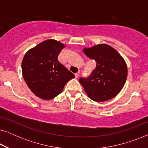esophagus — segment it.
Here are the masks:
<instances>
[{"mask_svg":"<svg viewBox=\"0 0 148 148\" xmlns=\"http://www.w3.org/2000/svg\"><path fill=\"white\" fill-rule=\"evenodd\" d=\"M79 73H80V71H79V72L75 74V78H77V77H78L79 75Z\"/></svg>","mask_w":148,"mask_h":148,"instance_id":"34e87169","label":"esophagus"}]
</instances>
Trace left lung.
<instances>
[{"instance_id": "left-lung-1", "label": "left lung", "mask_w": 148, "mask_h": 148, "mask_svg": "<svg viewBox=\"0 0 148 148\" xmlns=\"http://www.w3.org/2000/svg\"><path fill=\"white\" fill-rule=\"evenodd\" d=\"M96 62V67L88 79H79L88 96L96 102L110 100L121 92L127 77V66L123 56L112 46L99 44L83 49Z\"/></svg>"}]
</instances>
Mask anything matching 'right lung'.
I'll list each match as a JSON object with an SVG mask.
<instances>
[{
    "mask_svg": "<svg viewBox=\"0 0 148 148\" xmlns=\"http://www.w3.org/2000/svg\"><path fill=\"white\" fill-rule=\"evenodd\" d=\"M64 44L50 39L29 49L21 62L22 75L30 90L38 98L51 100L62 92L73 73L58 60Z\"/></svg>",
    "mask_w": 148,
    "mask_h": 148,
    "instance_id": "obj_1",
    "label": "right lung"
}]
</instances>
